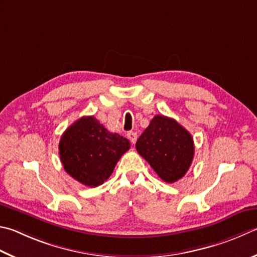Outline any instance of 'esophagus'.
<instances>
[{"label":"esophagus","mask_w":257,"mask_h":257,"mask_svg":"<svg viewBox=\"0 0 257 257\" xmlns=\"http://www.w3.org/2000/svg\"><path fill=\"white\" fill-rule=\"evenodd\" d=\"M127 137H128V139H129L130 143H132V144H135V143H136V141H137V134L134 133V132H129L127 134Z\"/></svg>","instance_id":"esophagus-1"}]
</instances>
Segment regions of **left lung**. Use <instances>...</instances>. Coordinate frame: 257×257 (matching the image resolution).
<instances>
[{
    "label": "left lung",
    "instance_id": "8db88e82",
    "mask_svg": "<svg viewBox=\"0 0 257 257\" xmlns=\"http://www.w3.org/2000/svg\"><path fill=\"white\" fill-rule=\"evenodd\" d=\"M139 155L157 175L174 183L188 172L194 156L193 138L174 119L157 114L136 143Z\"/></svg>",
    "mask_w": 257,
    "mask_h": 257
}]
</instances>
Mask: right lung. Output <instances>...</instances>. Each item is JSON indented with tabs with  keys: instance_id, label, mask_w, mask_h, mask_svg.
Segmentation results:
<instances>
[{
	"instance_id": "obj_1",
	"label": "right lung",
	"mask_w": 257,
	"mask_h": 257,
	"mask_svg": "<svg viewBox=\"0 0 257 257\" xmlns=\"http://www.w3.org/2000/svg\"><path fill=\"white\" fill-rule=\"evenodd\" d=\"M129 148L128 139L108 132L94 116H82L63 134L59 157L73 179L95 188L109 179Z\"/></svg>"
}]
</instances>
